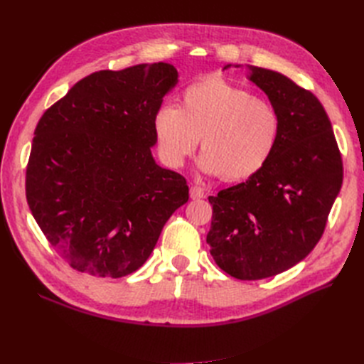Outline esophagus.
<instances>
[{
  "label": "esophagus",
  "instance_id": "34e87169",
  "mask_svg": "<svg viewBox=\"0 0 364 364\" xmlns=\"http://www.w3.org/2000/svg\"><path fill=\"white\" fill-rule=\"evenodd\" d=\"M190 197H191L193 200H200V199H203V197H205V191H203V188H200V186L194 185V186H191V188H190Z\"/></svg>",
  "mask_w": 364,
  "mask_h": 364
}]
</instances>
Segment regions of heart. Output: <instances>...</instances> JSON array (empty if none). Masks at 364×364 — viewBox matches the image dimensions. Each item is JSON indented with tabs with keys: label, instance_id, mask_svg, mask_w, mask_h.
<instances>
[{
	"label": "heart",
	"instance_id": "heart-1",
	"mask_svg": "<svg viewBox=\"0 0 364 364\" xmlns=\"http://www.w3.org/2000/svg\"><path fill=\"white\" fill-rule=\"evenodd\" d=\"M151 124L168 167H182L200 139L197 165L225 181H243L266 167L282 130L277 106L220 77L186 86L179 107L161 105Z\"/></svg>",
	"mask_w": 364,
	"mask_h": 364
}]
</instances>
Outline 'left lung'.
I'll return each mask as SVG.
<instances>
[{
    "label": "left lung",
    "instance_id": "1",
    "mask_svg": "<svg viewBox=\"0 0 364 364\" xmlns=\"http://www.w3.org/2000/svg\"><path fill=\"white\" fill-rule=\"evenodd\" d=\"M246 70L279 111L281 136L261 171L209 197L206 243L223 272L255 281L291 269L314 249L340 193L343 164L331 121L310 91L281 73Z\"/></svg>",
    "mask_w": 364,
    "mask_h": 364
}]
</instances>
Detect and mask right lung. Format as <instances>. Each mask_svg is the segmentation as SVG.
Returning a JSON list of instances; mask_svg holds the SVG:
<instances>
[{"instance_id":"right-lung-1","label":"right lung","mask_w":364,"mask_h":364,"mask_svg":"<svg viewBox=\"0 0 364 364\" xmlns=\"http://www.w3.org/2000/svg\"><path fill=\"white\" fill-rule=\"evenodd\" d=\"M178 82L165 62L97 71L39 119L27 202L73 269L100 278L136 272L167 220L188 202L183 176L151 155L153 115Z\"/></svg>"}]
</instances>
